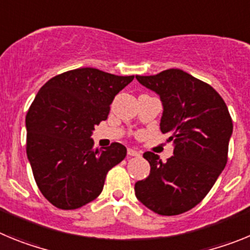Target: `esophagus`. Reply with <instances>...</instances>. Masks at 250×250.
I'll list each match as a JSON object with an SVG mask.
<instances>
[{
    "instance_id": "34e87169",
    "label": "esophagus",
    "mask_w": 250,
    "mask_h": 250,
    "mask_svg": "<svg viewBox=\"0 0 250 250\" xmlns=\"http://www.w3.org/2000/svg\"><path fill=\"white\" fill-rule=\"evenodd\" d=\"M127 155H129V156H139V155H140V152H139L138 150L132 149V147H129V149H127Z\"/></svg>"
}]
</instances>
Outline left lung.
Listing matches in <instances>:
<instances>
[{
    "instance_id": "1",
    "label": "left lung",
    "mask_w": 250,
    "mask_h": 250,
    "mask_svg": "<svg viewBox=\"0 0 250 250\" xmlns=\"http://www.w3.org/2000/svg\"><path fill=\"white\" fill-rule=\"evenodd\" d=\"M136 80L160 96V130L170 135L174 155L163 163L145 152L150 174L135 183V195L160 215L185 213L204 199L227 164L233 134L228 107L210 85L179 68Z\"/></svg>"
}]
</instances>
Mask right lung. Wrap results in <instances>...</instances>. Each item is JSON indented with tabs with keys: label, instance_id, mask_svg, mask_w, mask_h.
Here are the masks:
<instances>
[{
	"label": "right lung",
	"instance_id": "right-lung-1",
	"mask_svg": "<svg viewBox=\"0 0 250 250\" xmlns=\"http://www.w3.org/2000/svg\"><path fill=\"white\" fill-rule=\"evenodd\" d=\"M132 80L83 67L52 77L37 92L26 115V151L40 191L59 209L96 199L107 171L126 156L119 143L94 149L91 135Z\"/></svg>",
	"mask_w": 250,
	"mask_h": 250
}]
</instances>
